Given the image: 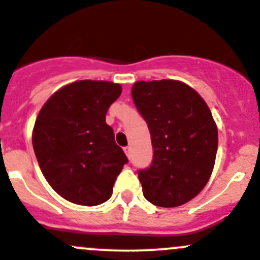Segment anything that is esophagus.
<instances>
[{"instance_id": "obj_1", "label": "esophagus", "mask_w": 260, "mask_h": 260, "mask_svg": "<svg viewBox=\"0 0 260 260\" xmlns=\"http://www.w3.org/2000/svg\"><path fill=\"white\" fill-rule=\"evenodd\" d=\"M124 152H125V154H127V157L128 158H129V156H131V147H124Z\"/></svg>"}]
</instances>
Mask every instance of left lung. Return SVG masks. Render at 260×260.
I'll list each match as a JSON object with an SVG mask.
<instances>
[{
    "label": "left lung",
    "instance_id": "8db88e82",
    "mask_svg": "<svg viewBox=\"0 0 260 260\" xmlns=\"http://www.w3.org/2000/svg\"><path fill=\"white\" fill-rule=\"evenodd\" d=\"M132 98L153 147L152 165L138 172L143 196L162 208L188 203L205 187L216 158L217 127L208 104L172 79L137 81Z\"/></svg>",
    "mask_w": 260,
    "mask_h": 260
}]
</instances>
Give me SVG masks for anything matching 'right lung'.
<instances>
[{
	"mask_svg": "<svg viewBox=\"0 0 260 260\" xmlns=\"http://www.w3.org/2000/svg\"><path fill=\"white\" fill-rule=\"evenodd\" d=\"M119 84L78 80L62 86L39 112L32 146L41 172L65 200L95 206L108 200L128 162L106 123Z\"/></svg>",
	"mask_w": 260,
	"mask_h": 260,
	"instance_id": "obj_1",
	"label": "right lung"
}]
</instances>
